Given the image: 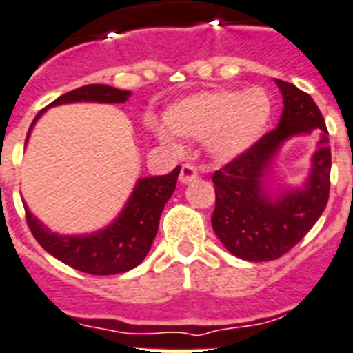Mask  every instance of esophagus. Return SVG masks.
<instances>
[{"mask_svg": "<svg viewBox=\"0 0 353 353\" xmlns=\"http://www.w3.org/2000/svg\"><path fill=\"white\" fill-rule=\"evenodd\" d=\"M194 179H197V170L192 165H183L181 172H179V183L186 185V183H192Z\"/></svg>", "mask_w": 353, "mask_h": 353, "instance_id": "obj_1", "label": "esophagus"}]
</instances>
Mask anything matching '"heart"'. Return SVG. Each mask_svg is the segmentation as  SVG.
I'll return each instance as SVG.
<instances>
[{"label":"heart","instance_id":"1","mask_svg":"<svg viewBox=\"0 0 353 353\" xmlns=\"http://www.w3.org/2000/svg\"><path fill=\"white\" fill-rule=\"evenodd\" d=\"M270 97L261 88L214 90L185 97L165 110V125L177 136L204 139L206 152L216 161L228 163L250 152L270 121ZM159 139L176 147L165 130Z\"/></svg>","mask_w":353,"mask_h":353}]
</instances>
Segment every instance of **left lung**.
Segmentation results:
<instances>
[{
    "instance_id": "left-lung-1",
    "label": "left lung",
    "mask_w": 353,
    "mask_h": 353,
    "mask_svg": "<svg viewBox=\"0 0 353 353\" xmlns=\"http://www.w3.org/2000/svg\"><path fill=\"white\" fill-rule=\"evenodd\" d=\"M276 85L283 96L277 128L212 176L216 185L212 228L230 254L257 263L277 259L294 248L316 225L330 194L332 156L323 114L296 85L281 79ZM312 131L320 132V141L305 183L272 189L270 174L282 145Z\"/></svg>"
}]
</instances>
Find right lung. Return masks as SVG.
<instances>
[{"label":"right lung","mask_w":353,"mask_h":353,"mask_svg":"<svg viewBox=\"0 0 353 353\" xmlns=\"http://www.w3.org/2000/svg\"><path fill=\"white\" fill-rule=\"evenodd\" d=\"M128 97L130 90H119L108 85H85L72 92L59 96L47 108L68 105V103H125ZM47 108H43L34 117L25 145L36 121ZM179 170L181 167H176L167 176L137 179L119 216L110 225L92 234L61 236L43 225L25 205L28 228L36 237V241L50 256L76 270L92 276H112V274L128 272L147 257L159 228L163 208L176 190Z\"/></svg>","instance_id":"add662e5"}]
</instances>
